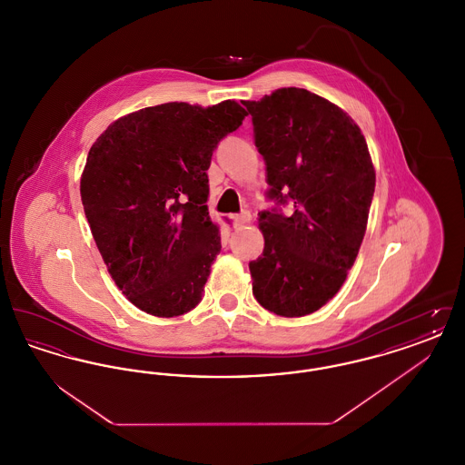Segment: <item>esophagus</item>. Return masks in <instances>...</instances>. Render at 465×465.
<instances>
[{
	"label": "esophagus",
	"mask_w": 465,
	"mask_h": 465,
	"mask_svg": "<svg viewBox=\"0 0 465 465\" xmlns=\"http://www.w3.org/2000/svg\"><path fill=\"white\" fill-rule=\"evenodd\" d=\"M249 222H251V213L249 211H242L241 214L233 216V224L235 226H243V224H247Z\"/></svg>",
	"instance_id": "1"
}]
</instances>
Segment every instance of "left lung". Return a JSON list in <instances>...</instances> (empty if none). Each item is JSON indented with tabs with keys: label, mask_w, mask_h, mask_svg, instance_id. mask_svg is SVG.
<instances>
[{
	"label": "left lung",
	"mask_w": 465,
	"mask_h": 465,
	"mask_svg": "<svg viewBox=\"0 0 465 465\" xmlns=\"http://www.w3.org/2000/svg\"><path fill=\"white\" fill-rule=\"evenodd\" d=\"M263 156L265 247L249 263L263 309L302 317L326 305L354 265L375 193V169L354 120L309 90H273L242 101ZM292 203L293 213L282 207Z\"/></svg>",
	"instance_id": "obj_1"
}]
</instances>
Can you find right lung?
Returning <instances> with one entry per match:
<instances>
[{
  "label": "right lung",
  "instance_id": "right-lung-1",
  "mask_svg": "<svg viewBox=\"0 0 465 465\" xmlns=\"http://www.w3.org/2000/svg\"><path fill=\"white\" fill-rule=\"evenodd\" d=\"M245 116L235 101L165 103L118 118L92 144L80 183L85 216L113 281L137 309L176 317L199 305L222 251L205 205L207 169Z\"/></svg>",
  "mask_w": 465,
  "mask_h": 465
}]
</instances>
